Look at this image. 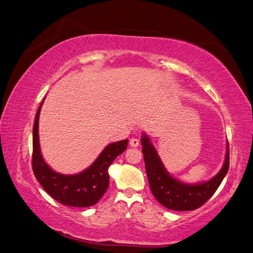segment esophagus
<instances>
[{
    "label": "esophagus",
    "mask_w": 253,
    "mask_h": 253,
    "mask_svg": "<svg viewBox=\"0 0 253 253\" xmlns=\"http://www.w3.org/2000/svg\"><path fill=\"white\" fill-rule=\"evenodd\" d=\"M129 145L132 147H138L140 145V141L136 138H131L130 141H129Z\"/></svg>",
    "instance_id": "1"
}]
</instances>
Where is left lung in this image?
Segmentation results:
<instances>
[{"label": "left lung", "mask_w": 253, "mask_h": 253, "mask_svg": "<svg viewBox=\"0 0 253 253\" xmlns=\"http://www.w3.org/2000/svg\"><path fill=\"white\" fill-rule=\"evenodd\" d=\"M141 143L150 190L159 203L169 210L191 211L205 205L218 189L229 169L228 144L225 162L217 175L206 182L186 184L170 176L147 134L143 133Z\"/></svg>", "instance_id": "1"}]
</instances>
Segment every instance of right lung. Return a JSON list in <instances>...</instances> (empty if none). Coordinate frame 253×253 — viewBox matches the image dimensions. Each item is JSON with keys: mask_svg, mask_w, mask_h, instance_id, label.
I'll list each match as a JSON object with an SVG mask.
<instances>
[{"mask_svg": "<svg viewBox=\"0 0 253 253\" xmlns=\"http://www.w3.org/2000/svg\"><path fill=\"white\" fill-rule=\"evenodd\" d=\"M42 104L43 102L36 114L33 129V171L35 177L50 197L64 206L85 208L95 205L109 185L108 169L114 159L126 150L128 140L109 144L96 160L79 174H59L48 167L41 155L38 124Z\"/></svg>", "mask_w": 253, "mask_h": 253, "instance_id": "right-lung-1", "label": "right lung"}]
</instances>
